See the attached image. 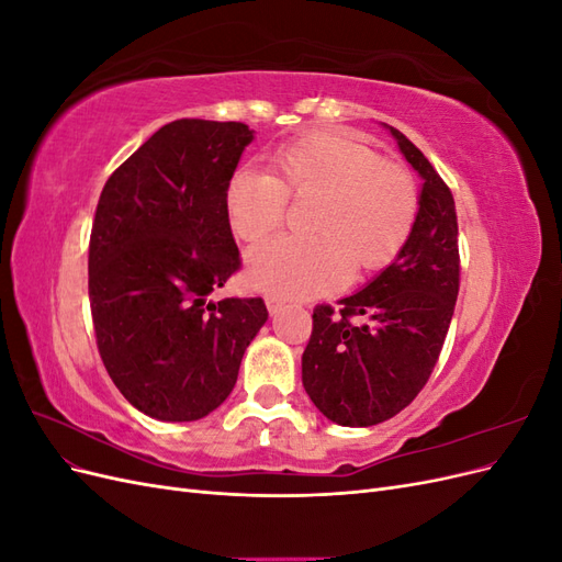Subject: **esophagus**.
<instances>
[{"label": "esophagus", "instance_id": "34e87169", "mask_svg": "<svg viewBox=\"0 0 562 562\" xmlns=\"http://www.w3.org/2000/svg\"><path fill=\"white\" fill-rule=\"evenodd\" d=\"M281 307H283V300H279V297H274V295H269V297H267V310H269V314H271V316L279 314V312H281Z\"/></svg>", "mask_w": 562, "mask_h": 562}]
</instances>
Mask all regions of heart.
<instances>
[{
	"mask_svg": "<svg viewBox=\"0 0 562 562\" xmlns=\"http://www.w3.org/2000/svg\"><path fill=\"white\" fill-rule=\"evenodd\" d=\"M274 176L241 166L225 184V215L246 241L274 232L288 194H318L312 229L281 234L248 250V281L281 297H314L342 285L351 265L372 271L389 265L411 239L419 211L413 176L347 133L318 131L281 145Z\"/></svg>",
	"mask_w": 562,
	"mask_h": 562,
	"instance_id": "b5f03b06",
	"label": "heart"
}]
</instances>
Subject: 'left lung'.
I'll list each match as a JSON object with an SVG mask.
<instances>
[{"instance_id": "left-lung-1", "label": "left lung", "mask_w": 562, "mask_h": 562, "mask_svg": "<svg viewBox=\"0 0 562 562\" xmlns=\"http://www.w3.org/2000/svg\"><path fill=\"white\" fill-rule=\"evenodd\" d=\"M384 128L422 178L415 229L394 262L339 300L337 312L314 310L302 353L304 391L339 427H372L413 403L443 349L459 293L452 192L398 128Z\"/></svg>"}]
</instances>
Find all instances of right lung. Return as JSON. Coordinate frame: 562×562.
I'll return each instance as SVG.
<instances>
[{
  "label": "right lung",
  "mask_w": 562,
  "mask_h": 562,
  "mask_svg": "<svg viewBox=\"0 0 562 562\" xmlns=\"http://www.w3.org/2000/svg\"><path fill=\"white\" fill-rule=\"evenodd\" d=\"M252 138L241 122L178 119L135 149L100 194L89 246L98 351L147 417L213 413L269 316L262 297L211 300L241 265L223 194Z\"/></svg>",
  "instance_id": "1"
}]
</instances>
